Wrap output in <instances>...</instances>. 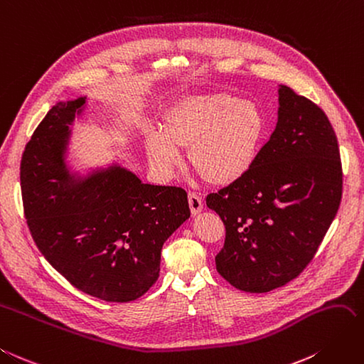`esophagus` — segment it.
<instances>
[{
  "label": "esophagus",
  "mask_w": 364,
  "mask_h": 364,
  "mask_svg": "<svg viewBox=\"0 0 364 364\" xmlns=\"http://www.w3.org/2000/svg\"><path fill=\"white\" fill-rule=\"evenodd\" d=\"M188 203H190V210L193 215H198L203 210V200L200 196H198L196 193L188 194Z\"/></svg>",
  "instance_id": "obj_1"
}]
</instances>
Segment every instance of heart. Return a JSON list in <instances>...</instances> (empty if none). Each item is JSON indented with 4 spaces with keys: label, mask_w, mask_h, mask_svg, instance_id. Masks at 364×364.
<instances>
[{
    "label": "heart",
    "mask_w": 364,
    "mask_h": 364,
    "mask_svg": "<svg viewBox=\"0 0 364 364\" xmlns=\"http://www.w3.org/2000/svg\"><path fill=\"white\" fill-rule=\"evenodd\" d=\"M257 105L230 93H193L176 100L162 116V132L145 134L151 168L168 179L188 149L190 165L213 186L242 181L257 162L267 136Z\"/></svg>",
    "instance_id": "obj_1"
}]
</instances>
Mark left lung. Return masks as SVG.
I'll return each mask as SVG.
<instances>
[{
  "label": "left lung",
  "instance_id": "8db88e82",
  "mask_svg": "<svg viewBox=\"0 0 364 364\" xmlns=\"http://www.w3.org/2000/svg\"><path fill=\"white\" fill-rule=\"evenodd\" d=\"M336 132L320 107L279 85L277 125L245 178L206 196L227 237L215 268L234 288L268 292L314 259L341 202Z\"/></svg>",
  "mask_w": 364,
  "mask_h": 364
}]
</instances>
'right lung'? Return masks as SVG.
I'll use <instances>...</instances> for the list:
<instances>
[{
    "label": "right lung",
    "instance_id": "1",
    "mask_svg": "<svg viewBox=\"0 0 364 364\" xmlns=\"http://www.w3.org/2000/svg\"><path fill=\"white\" fill-rule=\"evenodd\" d=\"M87 97L58 101L28 141L21 161L26 219L38 250L88 296L132 301L159 277L165 240L190 218L178 186L144 183L119 164H68L72 125Z\"/></svg>",
    "mask_w": 364,
    "mask_h": 364
}]
</instances>
